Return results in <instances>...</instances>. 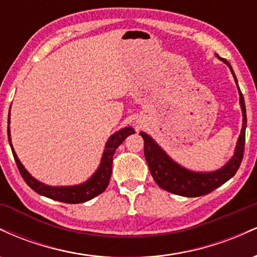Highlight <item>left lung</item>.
<instances>
[{
  "label": "left lung",
  "instance_id": "8db88e82",
  "mask_svg": "<svg viewBox=\"0 0 257 257\" xmlns=\"http://www.w3.org/2000/svg\"><path fill=\"white\" fill-rule=\"evenodd\" d=\"M216 57L231 70L233 78L237 84L238 93H239V104L241 114H243V125H241L240 135L238 138L234 153L225 166L220 169L214 170V172H193V170L180 166L178 162L169 157L168 153L149 134L144 132L140 133L144 139V153H145L146 162L156 184L168 192L179 194L182 197H199L210 193L215 188L220 187L221 185H223L234 176L240 166L241 159H243L246 128L245 102H244L243 94L239 89L237 77L233 72L231 64L226 59L220 58L219 55Z\"/></svg>",
  "mask_w": 257,
  "mask_h": 257
}]
</instances>
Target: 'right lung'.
Returning <instances> with one entry per match:
<instances>
[{"mask_svg": "<svg viewBox=\"0 0 257 257\" xmlns=\"http://www.w3.org/2000/svg\"><path fill=\"white\" fill-rule=\"evenodd\" d=\"M10 123L11 108L10 114H8V140H10V145L12 152H13L14 159H16L18 169H19L20 174H22L24 181L30 186L35 192L41 194V196L58 200V202L70 203V204H77V203L88 202V200L93 199L94 197L99 196L100 193L104 192L111 178L112 159H113L114 151H116L117 147L125 140V138L128 137V135H132L135 133V131L132 126H124V128L119 129L118 132H116L114 134H112L111 137L108 138V140L106 141V145L104 152H102L101 161H100L98 169L95 170V173H94L87 181L72 186H49L38 181L37 179H35L34 176L25 169V167L23 166L20 159L18 158L17 153L13 149V145H12Z\"/></svg>", "mask_w": 257, "mask_h": 257, "instance_id": "add662e5", "label": "right lung"}]
</instances>
